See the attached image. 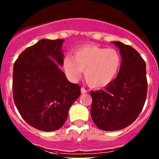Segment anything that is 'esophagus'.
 <instances>
[{
  "mask_svg": "<svg viewBox=\"0 0 159 159\" xmlns=\"http://www.w3.org/2000/svg\"><path fill=\"white\" fill-rule=\"evenodd\" d=\"M81 93H82V94L87 93L86 89H85V88H81Z\"/></svg>",
  "mask_w": 159,
  "mask_h": 159,
  "instance_id": "obj_1",
  "label": "esophagus"
}]
</instances>
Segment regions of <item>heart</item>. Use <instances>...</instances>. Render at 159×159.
Here are the masks:
<instances>
[{"instance_id":"b5f03b06","label":"heart","mask_w":159,"mask_h":159,"mask_svg":"<svg viewBox=\"0 0 159 159\" xmlns=\"http://www.w3.org/2000/svg\"><path fill=\"white\" fill-rule=\"evenodd\" d=\"M121 60V56L116 49L88 44L75 49L73 57H66L64 68L71 80H78L84 71V77L90 86L102 88L116 76Z\"/></svg>"}]
</instances>
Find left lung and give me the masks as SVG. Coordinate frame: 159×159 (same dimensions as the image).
I'll return each mask as SVG.
<instances>
[{
  "label": "left lung",
  "instance_id": "left-lung-1",
  "mask_svg": "<svg viewBox=\"0 0 159 159\" xmlns=\"http://www.w3.org/2000/svg\"><path fill=\"white\" fill-rule=\"evenodd\" d=\"M119 49L121 66L117 76L103 90L91 92V116L100 130L115 131L128 127L138 118L147 92L146 63L135 49L111 42Z\"/></svg>",
  "mask_w": 159,
  "mask_h": 159
}]
</instances>
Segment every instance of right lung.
<instances>
[{
  "instance_id": "obj_1",
  "label": "right lung",
  "mask_w": 159,
  "mask_h": 159,
  "mask_svg": "<svg viewBox=\"0 0 159 159\" xmlns=\"http://www.w3.org/2000/svg\"><path fill=\"white\" fill-rule=\"evenodd\" d=\"M63 39H42L20 55L13 66L12 93L18 111L30 126L43 131L62 127L80 86L67 80Z\"/></svg>"
}]
</instances>
